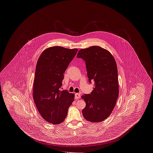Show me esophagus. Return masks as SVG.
Listing matches in <instances>:
<instances>
[{"instance_id": "1", "label": "esophagus", "mask_w": 153, "mask_h": 153, "mask_svg": "<svg viewBox=\"0 0 153 153\" xmlns=\"http://www.w3.org/2000/svg\"><path fill=\"white\" fill-rule=\"evenodd\" d=\"M80 97H81V96H80V94H78V93L75 94V99H80Z\"/></svg>"}]
</instances>
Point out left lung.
<instances>
[{
	"mask_svg": "<svg viewBox=\"0 0 153 153\" xmlns=\"http://www.w3.org/2000/svg\"><path fill=\"white\" fill-rule=\"evenodd\" d=\"M77 57L85 62L89 82H95L91 94L81 96L86 103L83 117L91 122H101L111 114L119 95L116 61L109 51L97 46L81 49Z\"/></svg>",
	"mask_w": 153,
	"mask_h": 153,
	"instance_id": "8db88e82",
	"label": "left lung"
}]
</instances>
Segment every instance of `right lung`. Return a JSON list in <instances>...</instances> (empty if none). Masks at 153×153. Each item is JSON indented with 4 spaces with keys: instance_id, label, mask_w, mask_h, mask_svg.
Segmentation results:
<instances>
[{
    "instance_id": "add662e5",
    "label": "right lung",
    "mask_w": 153,
    "mask_h": 153,
    "mask_svg": "<svg viewBox=\"0 0 153 153\" xmlns=\"http://www.w3.org/2000/svg\"><path fill=\"white\" fill-rule=\"evenodd\" d=\"M78 51L61 46L45 49L36 63L33 85V99L41 117L53 124L61 123L74 95L60 91L64 73Z\"/></svg>"
}]
</instances>
